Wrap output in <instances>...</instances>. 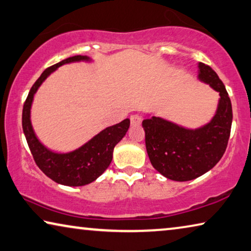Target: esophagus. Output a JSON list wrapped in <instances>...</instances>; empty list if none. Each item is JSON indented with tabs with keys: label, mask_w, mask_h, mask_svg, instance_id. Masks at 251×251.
I'll return each mask as SVG.
<instances>
[{
	"label": "esophagus",
	"mask_w": 251,
	"mask_h": 251,
	"mask_svg": "<svg viewBox=\"0 0 251 251\" xmlns=\"http://www.w3.org/2000/svg\"><path fill=\"white\" fill-rule=\"evenodd\" d=\"M130 121L132 126H139L142 121V118L139 114H132L130 117Z\"/></svg>",
	"instance_id": "esophagus-1"
}]
</instances>
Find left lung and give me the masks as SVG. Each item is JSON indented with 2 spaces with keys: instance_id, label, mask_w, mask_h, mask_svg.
<instances>
[{
  "instance_id": "1",
  "label": "left lung",
  "mask_w": 251,
  "mask_h": 251,
  "mask_svg": "<svg viewBox=\"0 0 251 251\" xmlns=\"http://www.w3.org/2000/svg\"><path fill=\"white\" fill-rule=\"evenodd\" d=\"M199 68V79L220 95L217 113L207 125L192 130L157 117L142 121L150 163L161 175L177 182L200 177L219 163L232 125V105L225 84L210 66L200 63Z\"/></svg>"
}]
</instances>
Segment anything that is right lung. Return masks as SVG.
I'll list each match as a JSON object with an SVG mask.
<instances>
[{
    "label": "right lung",
    "mask_w": 251,
    "mask_h": 251,
    "mask_svg": "<svg viewBox=\"0 0 251 251\" xmlns=\"http://www.w3.org/2000/svg\"><path fill=\"white\" fill-rule=\"evenodd\" d=\"M80 60L87 61L90 58L87 56H73L46 69L32 85L22 110L23 132L37 166L53 182L66 186H83L101 176L112 161L115 145L126 136L130 126V120L126 119L118 125L102 130L82 147L67 153L53 152L38 140L30 121V109L34 93L42 82L61 65Z\"/></svg>",
    "instance_id": "add662e5"
}]
</instances>
